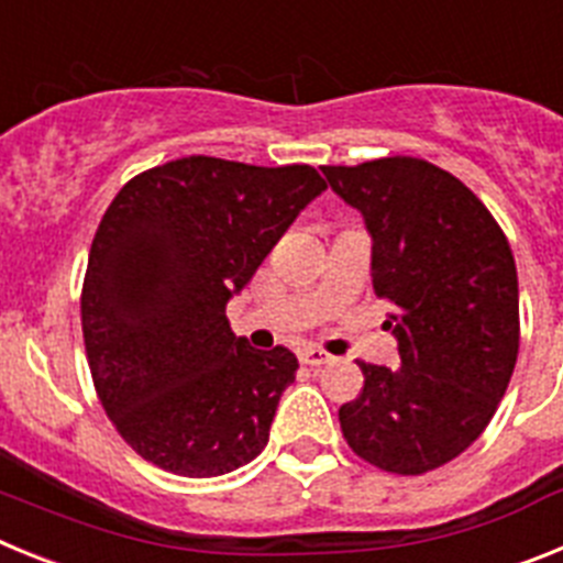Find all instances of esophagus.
Returning <instances> with one entry per match:
<instances>
[{
	"mask_svg": "<svg viewBox=\"0 0 563 563\" xmlns=\"http://www.w3.org/2000/svg\"><path fill=\"white\" fill-rule=\"evenodd\" d=\"M298 357H301V363H307V366H324V363L332 361L330 352L318 350V346H310V350H305Z\"/></svg>",
	"mask_w": 563,
	"mask_h": 563,
	"instance_id": "34e87169",
	"label": "esophagus"
}]
</instances>
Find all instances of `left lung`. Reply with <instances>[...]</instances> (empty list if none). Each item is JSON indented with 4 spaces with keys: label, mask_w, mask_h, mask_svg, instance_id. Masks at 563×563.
<instances>
[{
    "label": "left lung",
    "mask_w": 563,
    "mask_h": 563,
    "mask_svg": "<svg viewBox=\"0 0 563 563\" xmlns=\"http://www.w3.org/2000/svg\"><path fill=\"white\" fill-rule=\"evenodd\" d=\"M372 233V287L389 301L400 366L357 361L338 409L363 462L400 476L456 460L494 420L519 357V278L505 231L462 180L420 157L324 166Z\"/></svg>",
    "instance_id": "8db88e82"
}]
</instances>
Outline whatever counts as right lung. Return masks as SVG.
<instances>
[{
	"mask_svg": "<svg viewBox=\"0 0 563 563\" xmlns=\"http://www.w3.org/2000/svg\"><path fill=\"white\" fill-rule=\"evenodd\" d=\"M324 188L305 163L191 154L114 194L89 247L81 330L98 400L134 454L191 479L262 454L298 361L233 335L225 305Z\"/></svg>",
	"mask_w": 563,
	"mask_h": 563,
	"instance_id": "obj_1",
	"label": "right lung"
}]
</instances>
